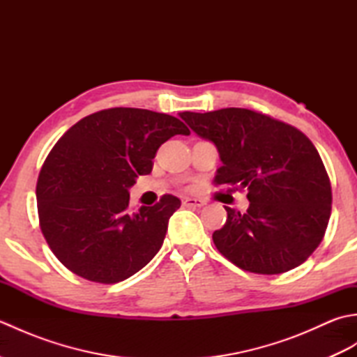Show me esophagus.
Segmentation results:
<instances>
[{
    "label": "esophagus",
    "instance_id": "34e87169",
    "mask_svg": "<svg viewBox=\"0 0 357 357\" xmlns=\"http://www.w3.org/2000/svg\"><path fill=\"white\" fill-rule=\"evenodd\" d=\"M183 204L185 207H204L206 206V202H204L202 199H198V198H184Z\"/></svg>",
    "mask_w": 357,
    "mask_h": 357
}]
</instances>
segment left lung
Masks as SVG:
<instances>
[{"label": "left lung", "instance_id": "8db88e82", "mask_svg": "<svg viewBox=\"0 0 357 357\" xmlns=\"http://www.w3.org/2000/svg\"><path fill=\"white\" fill-rule=\"evenodd\" d=\"M213 142L222 165L215 184L247 190L245 213L225 207L216 248L239 268L279 275L312 255L327 230L331 185L313 142L298 128L248 109L179 113Z\"/></svg>", "mask_w": 357, "mask_h": 357}]
</instances>
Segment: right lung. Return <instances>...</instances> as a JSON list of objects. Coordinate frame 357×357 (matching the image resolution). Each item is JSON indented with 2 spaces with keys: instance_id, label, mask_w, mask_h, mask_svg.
<instances>
[{
  "instance_id": "1",
  "label": "right lung",
  "mask_w": 357,
  "mask_h": 357,
  "mask_svg": "<svg viewBox=\"0 0 357 357\" xmlns=\"http://www.w3.org/2000/svg\"><path fill=\"white\" fill-rule=\"evenodd\" d=\"M174 135H190L178 118L115 107L82 118L59 138L38 176L36 201L41 231L64 267L115 284L153 259L181 201L164 195L132 213L128 188Z\"/></svg>"
}]
</instances>
